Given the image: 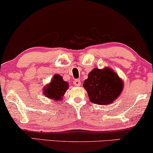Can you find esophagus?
I'll list each match as a JSON object with an SVG mask.
<instances>
[{"label": "esophagus", "mask_w": 153, "mask_h": 153, "mask_svg": "<svg viewBox=\"0 0 153 153\" xmlns=\"http://www.w3.org/2000/svg\"><path fill=\"white\" fill-rule=\"evenodd\" d=\"M73 84H74L75 86H81V84H82V83H81V81L79 79H76V80L74 81Z\"/></svg>", "instance_id": "esophagus-1"}]
</instances>
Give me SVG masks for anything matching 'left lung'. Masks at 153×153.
Listing matches in <instances>:
<instances>
[{
    "label": "left lung",
    "mask_w": 153,
    "mask_h": 153,
    "mask_svg": "<svg viewBox=\"0 0 153 153\" xmlns=\"http://www.w3.org/2000/svg\"><path fill=\"white\" fill-rule=\"evenodd\" d=\"M83 86L87 91L91 102L109 105L119 97L124 86L123 80L114 70L104 67L102 69H92Z\"/></svg>",
    "instance_id": "1"
}]
</instances>
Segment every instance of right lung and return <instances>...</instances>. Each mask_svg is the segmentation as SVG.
<instances>
[{
	"mask_svg": "<svg viewBox=\"0 0 153 153\" xmlns=\"http://www.w3.org/2000/svg\"><path fill=\"white\" fill-rule=\"evenodd\" d=\"M68 88L69 83L64 81L59 74H54L51 82L43 88V94L45 97L59 102L62 101Z\"/></svg>",
	"mask_w": 153,
	"mask_h": 153,
	"instance_id": "add662e5",
	"label": "right lung"
}]
</instances>
